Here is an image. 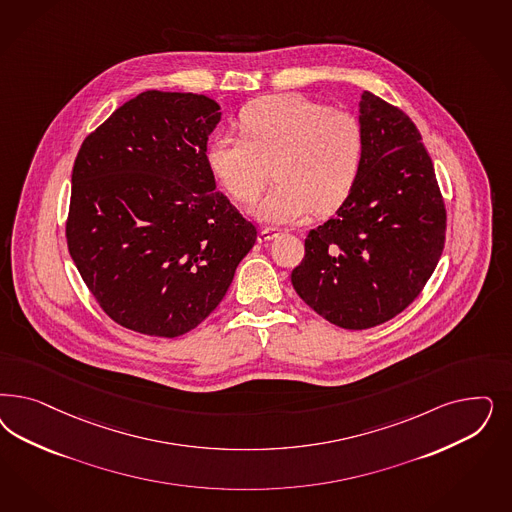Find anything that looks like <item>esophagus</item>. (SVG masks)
Returning <instances> with one entry per match:
<instances>
[{"label":"esophagus","instance_id":"obj_1","mask_svg":"<svg viewBox=\"0 0 512 512\" xmlns=\"http://www.w3.org/2000/svg\"><path fill=\"white\" fill-rule=\"evenodd\" d=\"M277 235H279L277 228H264V230H260V233H258V241H260V243H269V241H273Z\"/></svg>","mask_w":512,"mask_h":512}]
</instances>
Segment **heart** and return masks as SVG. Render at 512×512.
<instances>
[{"instance_id":"obj_1","label":"heart","mask_w":512,"mask_h":512,"mask_svg":"<svg viewBox=\"0 0 512 512\" xmlns=\"http://www.w3.org/2000/svg\"><path fill=\"white\" fill-rule=\"evenodd\" d=\"M241 135L220 133L207 162L231 198L252 203L273 175L279 184L256 207L273 224L311 213L330 215L352 194L362 173L365 133L348 113L299 94L254 99L241 109Z\"/></svg>"}]
</instances>
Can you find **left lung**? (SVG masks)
<instances>
[{
    "instance_id": "left-lung-1",
    "label": "left lung",
    "mask_w": 512,
    "mask_h": 512,
    "mask_svg": "<svg viewBox=\"0 0 512 512\" xmlns=\"http://www.w3.org/2000/svg\"><path fill=\"white\" fill-rule=\"evenodd\" d=\"M362 173L337 215L309 231L292 284L314 313L367 330L405 311L443 254L445 199L413 120L363 92Z\"/></svg>"
}]
</instances>
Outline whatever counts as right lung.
<instances>
[{
    "mask_svg": "<svg viewBox=\"0 0 512 512\" xmlns=\"http://www.w3.org/2000/svg\"><path fill=\"white\" fill-rule=\"evenodd\" d=\"M215 99L147 90L81 145L71 173L69 254L122 328L179 337L215 311L256 226L215 190Z\"/></svg>",
    "mask_w": 512,
    "mask_h": 512,
    "instance_id": "add662e5",
    "label": "right lung"
}]
</instances>
